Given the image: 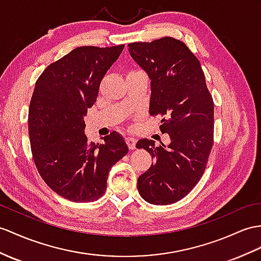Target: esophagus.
<instances>
[{
    "instance_id": "1",
    "label": "esophagus",
    "mask_w": 261,
    "mask_h": 261,
    "mask_svg": "<svg viewBox=\"0 0 261 261\" xmlns=\"http://www.w3.org/2000/svg\"><path fill=\"white\" fill-rule=\"evenodd\" d=\"M126 144L128 145L129 149H135V145H136V138L133 137V136H127L125 138Z\"/></svg>"
}]
</instances>
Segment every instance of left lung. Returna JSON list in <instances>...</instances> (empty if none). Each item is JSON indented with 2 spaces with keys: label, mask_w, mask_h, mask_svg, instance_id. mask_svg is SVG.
<instances>
[{
  "label": "left lung",
  "mask_w": 261,
  "mask_h": 261,
  "mask_svg": "<svg viewBox=\"0 0 261 261\" xmlns=\"http://www.w3.org/2000/svg\"><path fill=\"white\" fill-rule=\"evenodd\" d=\"M129 54L150 80V115H162L169 145L156 147L143 138L137 148L154 163L138 177L137 189L149 204L169 205L184 198L204 174L214 143V101L198 59L185 43L162 37L128 44Z\"/></svg>",
  "instance_id": "left-lung-1"
}]
</instances>
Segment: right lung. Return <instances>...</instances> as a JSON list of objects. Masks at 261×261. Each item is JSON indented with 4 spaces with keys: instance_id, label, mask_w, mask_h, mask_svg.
Instances as JSON below:
<instances>
[{
    "instance_id": "1",
    "label": "right lung",
    "mask_w": 261,
    "mask_h": 261,
    "mask_svg": "<svg viewBox=\"0 0 261 261\" xmlns=\"http://www.w3.org/2000/svg\"><path fill=\"white\" fill-rule=\"evenodd\" d=\"M124 45L80 46L49 64L36 81L29 111L32 155L43 180L75 202L95 201L107 187L111 168L128 152L117 132L103 144L88 143L87 109Z\"/></svg>"
}]
</instances>
